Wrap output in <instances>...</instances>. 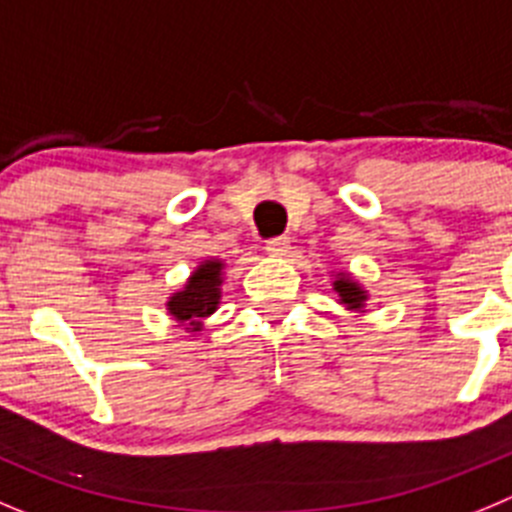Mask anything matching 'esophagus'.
Segmentation results:
<instances>
[{
  "label": "esophagus",
  "mask_w": 512,
  "mask_h": 512,
  "mask_svg": "<svg viewBox=\"0 0 512 512\" xmlns=\"http://www.w3.org/2000/svg\"><path fill=\"white\" fill-rule=\"evenodd\" d=\"M265 250L270 252V255H273V257L288 255L290 239H288V237H273V239H267V242H265Z\"/></svg>",
  "instance_id": "34e87169"
}]
</instances>
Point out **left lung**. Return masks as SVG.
Returning a JSON list of instances; mask_svg holds the SVG:
<instances>
[{"instance_id": "left-lung-1", "label": "left lung", "mask_w": 512, "mask_h": 512, "mask_svg": "<svg viewBox=\"0 0 512 512\" xmlns=\"http://www.w3.org/2000/svg\"><path fill=\"white\" fill-rule=\"evenodd\" d=\"M334 290L339 293V301L344 303L347 308H352V311H359V308L365 306L367 301V293L362 288H359L357 283H354L349 275H342V278L334 280Z\"/></svg>"}]
</instances>
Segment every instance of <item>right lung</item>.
Instances as JSON below:
<instances>
[{
    "mask_svg": "<svg viewBox=\"0 0 512 512\" xmlns=\"http://www.w3.org/2000/svg\"><path fill=\"white\" fill-rule=\"evenodd\" d=\"M222 270L224 262L206 260L201 262L188 278L186 288L173 293L168 301V313L178 324H186L191 331L201 329V321L216 311L222 298Z\"/></svg>",
    "mask_w": 512,
    "mask_h": 512,
    "instance_id": "right-lung-1",
    "label": "right lung"
}]
</instances>
